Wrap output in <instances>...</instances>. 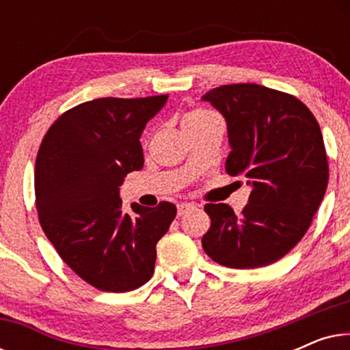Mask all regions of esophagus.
<instances>
[{
    "mask_svg": "<svg viewBox=\"0 0 350 350\" xmlns=\"http://www.w3.org/2000/svg\"><path fill=\"white\" fill-rule=\"evenodd\" d=\"M193 208H196L194 204L181 202V204H178V207H176V213H178V217H181V215L191 212V210H193Z\"/></svg>",
    "mask_w": 350,
    "mask_h": 350,
    "instance_id": "obj_1",
    "label": "esophagus"
}]
</instances>
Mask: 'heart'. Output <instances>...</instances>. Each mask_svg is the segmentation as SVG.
<instances>
[{"label":"heart","instance_id":"b5f03b06","mask_svg":"<svg viewBox=\"0 0 350 350\" xmlns=\"http://www.w3.org/2000/svg\"><path fill=\"white\" fill-rule=\"evenodd\" d=\"M215 118L212 113L205 111V109H194V111L188 113L183 119V124H189V122H199V121H205V119Z\"/></svg>","mask_w":350,"mask_h":350}]
</instances>
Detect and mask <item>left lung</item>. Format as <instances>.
<instances>
[{"label":"left lung","mask_w":350,"mask_h":350,"mask_svg":"<svg viewBox=\"0 0 350 350\" xmlns=\"http://www.w3.org/2000/svg\"><path fill=\"white\" fill-rule=\"evenodd\" d=\"M202 100L226 119V172L252 188L241 215L228 204L205 205L212 224L204 252L234 269L272 265L303 239L327 191L317 119L293 95L258 84L219 85Z\"/></svg>","instance_id":"left-lung-1"}]
</instances>
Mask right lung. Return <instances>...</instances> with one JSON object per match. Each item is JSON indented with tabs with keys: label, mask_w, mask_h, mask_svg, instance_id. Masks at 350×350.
<instances>
[{
	"label": "right lung",
	"mask_w": 350,
	"mask_h": 350,
	"mask_svg": "<svg viewBox=\"0 0 350 350\" xmlns=\"http://www.w3.org/2000/svg\"><path fill=\"white\" fill-rule=\"evenodd\" d=\"M169 95L95 98L68 109L42 138L35 167L36 210L62 260L95 288L135 290L151 279L156 243L176 207L132 204L119 186L143 167L140 137Z\"/></svg>",
	"instance_id": "right-lung-1"
}]
</instances>
